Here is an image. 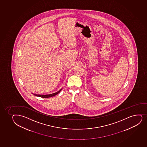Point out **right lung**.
<instances>
[{
  "mask_svg": "<svg viewBox=\"0 0 147 147\" xmlns=\"http://www.w3.org/2000/svg\"><path fill=\"white\" fill-rule=\"evenodd\" d=\"M61 90H62V89H61L59 91L57 92H56L55 93H53V94H34L35 96H39V97H41V98H50V97H51V96H55L56 94H59L60 91H61Z\"/></svg>",
  "mask_w": 147,
  "mask_h": 147,
  "instance_id": "add662e5",
  "label": "right lung"
}]
</instances>
